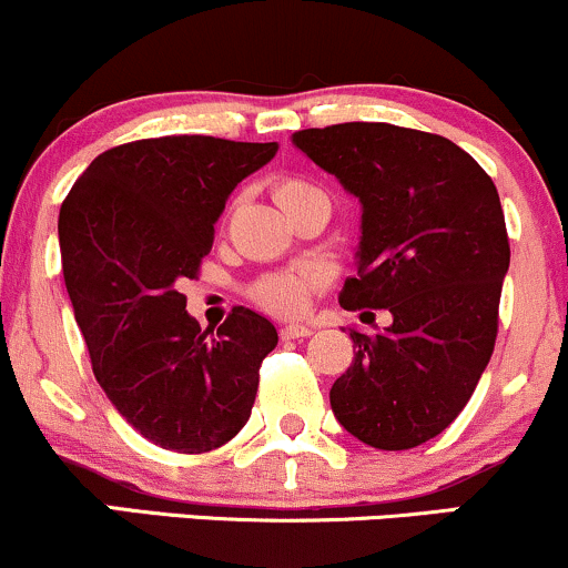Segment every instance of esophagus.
Instances as JSON below:
<instances>
[{
  "label": "esophagus",
  "mask_w": 568,
  "mask_h": 568,
  "mask_svg": "<svg viewBox=\"0 0 568 568\" xmlns=\"http://www.w3.org/2000/svg\"><path fill=\"white\" fill-rule=\"evenodd\" d=\"M314 329L305 327V324H282V337L284 341H295V337H308Z\"/></svg>",
  "instance_id": "1"
}]
</instances>
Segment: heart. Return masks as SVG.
Returning a JSON list of instances; mask_svg holds the SVG:
<instances>
[{
	"instance_id": "1",
	"label": "heart",
	"mask_w": 568,
	"mask_h": 568,
	"mask_svg": "<svg viewBox=\"0 0 568 568\" xmlns=\"http://www.w3.org/2000/svg\"><path fill=\"white\" fill-rule=\"evenodd\" d=\"M324 195L322 187H316L314 182L297 180V176H286L273 184V199H276L282 212L297 206V203ZM316 286V276L308 271H295V273H273L254 286V297L260 305H265L267 311H276V314L295 316L308 305L311 292Z\"/></svg>"
}]
</instances>
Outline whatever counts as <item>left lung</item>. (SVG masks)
I'll return each mask as SVG.
<instances>
[{
    "label": "left lung",
    "mask_w": 568,
    "mask_h": 568,
    "mask_svg": "<svg viewBox=\"0 0 568 568\" xmlns=\"http://www.w3.org/2000/svg\"><path fill=\"white\" fill-rule=\"evenodd\" d=\"M292 144L362 203L356 276L343 308H386L384 333L352 329L354 362L329 388L335 418L381 450L448 429L494 354L509 241L499 193L437 133L341 123Z\"/></svg>",
    "instance_id": "8db88e82"
}]
</instances>
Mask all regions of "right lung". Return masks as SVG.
I'll return each mask as SVG.
<instances>
[{
	"label": "right lung",
	"instance_id": "obj_1",
	"mask_svg": "<svg viewBox=\"0 0 568 568\" xmlns=\"http://www.w3.org/2000/svg\"><path fill=\"white\" fill-rule=\"evenodd\" d=\"M278 144L161 136L101 152L59 214L63 282L93 375L139 435L176 454L220 448L250 422L278 333L233 308L201 333L176 286L212 252L235 184Z\"/></svg>",
	"mask_w": 568,
	"mask_h": 568
}]
</instances>
